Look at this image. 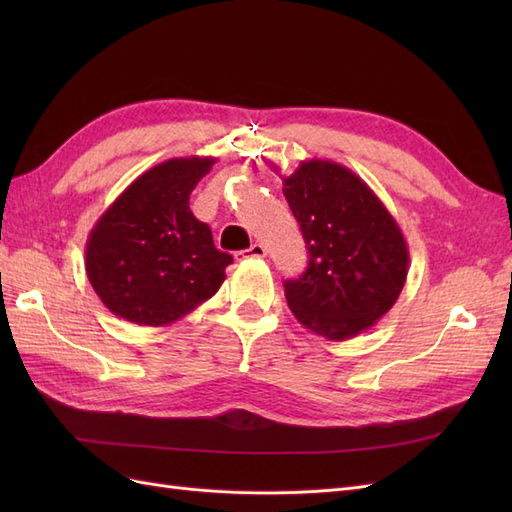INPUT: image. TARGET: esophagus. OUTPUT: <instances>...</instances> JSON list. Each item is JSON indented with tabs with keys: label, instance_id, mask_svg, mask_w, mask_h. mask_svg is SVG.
Instances as JSON below:
<instances>
[{
	"label": "esophagus",
	"instance_id": "esophagus-1",
	"mask_svg": "<svg viewBox=\"0 0 512 512\" xmlns=\"http://www.w3.org/2000/svg\"><path fill=\"white\" fill-rule=\"evenodd\" d=\"M267 256V250L265 245L260 243H254L250 250H243V252H237V260H247V258H265Z\"/></svg>",
	"mask_w": 512,
	"mask_h": 512
}]
</instances>
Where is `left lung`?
Here are the masks:
<instances>
[{
	"label": "left lung",
	"instance_id": "obj_1",
	"mask_svg": "<svg viewBox=\"0 0 512 512\" xmlns=\"http://www.w3.org/2000/svg\"><path fill=\"white\" fill-rule=\"evenodd\" d=\"M309 262L284 284L305 329L331 342L367 331L399 299L408 275V243L369 185L331 160H303L282 177Z\"/></svg>",
	"mask_w": 512,
	"mask_h": 512
}]
</instances>
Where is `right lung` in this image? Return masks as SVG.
Masks as SVG:
<instances>
[{"instance_id":"obj_1","label":"right lung","mask_w":512,"mask_h":512,"mask_svg":"<svg viewBox=\"0 0 512 512\" xmlns=\"http://www.w3.org/2000/svg\"><path fill=\"white\" fill-rule=\"evenodd\" d=\"M215 162L173 158L145 170L91 228L85 271L117 318L168 327L220 290L232 256L190 211L192 190Z\"/></svg>"}]
</instances>
